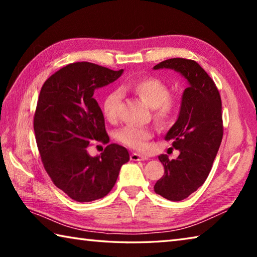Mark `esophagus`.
Listing matches in <instances>:
<instances>
[{"mask_svg":"<svg viewBox=\"0 0 257 257\" xmlns=\"http://www.w3.org/2000/svg\"><path fill=\"white\" fill-rule=\"evenodd\" d=\"M130 159H132V161H145L147 160V156L138 153H133L130 155Z\"/></svg>","mask_w":257,"mask_h":257,"instance_id":"1","label":"esophagus"}]
</instances>
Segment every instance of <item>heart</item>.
Wrapping results in <instances>:
<instances>
[{
	"instance_id": "b5f03b06",
	"label": "heart",
	"mask_w": 257,
	"mask_h": 257,
	"mask_svg": "<svg viewBox=\"0 0 257 257\" xmlns=\"http://www.w3.org/2000/svg\"><path fill=\"white\" fill-rule=\"evenodd\" d=\"M123 89L132 90L154 110V119L161 125L171 122L177 113V103L170 97V88L164 81L154 77H146L127 82ZM121 92L118 89L108 93L103 102V114L108 121L118 118L119 104L121 102ZM119 142L135 150H143L146 142L152 137V132L146 127L129 124L121 128L118 135Z\"/></svg>"
}]
</instances>
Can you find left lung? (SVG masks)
<instances>
[{
    "label": "left lung",
    "mask_w": 257,
    "mask_h": 257,
    "mask_svg": "<svg viewBox=\"0 0 257 257\" xmlns=\"http://www.w3.org/2000/svg\"><path fill=\"white\" fill-rule=\"evenodd\" d=\"M153 69L175 70L188 82L178 119L164 137L180 154L175 160L159 156L164 176L154 186L156 194L178 202L196 191L211 171L223 136L222 103L214 81L193 60L169 59Z\"/></svg>",
    "instance_id": "obj_1"
}]
</instances>
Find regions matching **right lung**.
I'll return each instance as SVG.
<instances>
[{
    "label": "right lung",
    "instance_id": "obj_1",
    "mask_svg": "<svg viewBox=\"0 0 257 257\" xmlns=\"http://www.w3.org/2000/svg\"><path fill=\"white\" fill-rule=\"evenodd\" d=\"M123 73L90 62L60 69L43 85L34 118L36 143L46 172L59 189L77 202H92L110 193L127 149L110 144L90 156L89 142H110L94 92Z\"/></svg>",
    "mask_w": 257,
    "mask_h": 257
}]
</instances>
